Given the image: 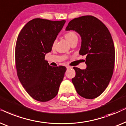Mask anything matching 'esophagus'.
I'll list each match as a JSON object with an SVG mask.
<instances>
[{
	"label": "esophagus",
	"mask_w": 126,
	"mask_h": 126,
	"mask_svg": "<svg viewBox=\"0 0 126 126\" xmlns=\"http://www.w3.org/2000/svg\"><path fill=\"white\" fill-rule=\"evenodd\" d=\"M66 68H67V69H70V68H71L72 67H70V66H66Z\"/></svg>",
	"instance_id": "1"
}]
</instances>
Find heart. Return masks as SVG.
Wrapping results in <instances>:
<instances>
[{"label": "heart", "mask_w": 126, "mask_h": 126, "mask_svg": "<svg viewBox=\"0 0 126 126\" xmlns=\"http://www.w3.org/2000/svg\"><path fill=\"white\" fill-rule=\"evenodd\" d=\"M64 37L66 38V39L67 40L68 43L71 44L72 42L75 41V40H78V37H77V35L76 33H75L74 31H69L67 32L66 34H64ZM56 41L55 40L53 41V47L55 46V44H56Z\"/></svg>", "instance_id": "heart-1"}]
</instances>
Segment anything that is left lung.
Returning <instances> with one entry per match:
<instances>
[{"label": "left lung", "mask_w": 126, "mask_h": 126, "mask_svg": "<svg viewBox=\"0 0 126 126\" xmlns=\"http://www.w3.org/2000/svg\"><path fill=\"white\" fill-rule=\"evenodd\" d=\"M74 31L81 37L79 55H86V68L74 67L75 76L72 79L79 95L93 99L106 89L113 74L115 52L111 34L106 26L92 16L71 20L66 31Z\"/></svg>", "instance_id": "1"}]
</instances>
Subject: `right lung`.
<instances>
[{
    "label": "right lung",
    "instance_id": "right-lung-1",
    "mask_svg": "<svg viewBox=\"0 0 126 126\" xmlns=\"http://www.w3.org/2000/svg\"><path fill=\"white\" fill-rule=\"evenodd\" d=\"M65 22L35 18L25 25L18 36L15 52L18 77L27 93L37 101L54 98L64 78L66 67L50 66L45 56L51 51Z\"/></svg>",
    "mask_w": 126,
    "mask_h": 126
}]
</instances>
